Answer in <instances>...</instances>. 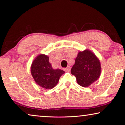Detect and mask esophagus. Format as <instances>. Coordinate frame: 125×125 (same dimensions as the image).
<instances>
[{
    "label": "esophagus",
    "mask_w": 125,
    "mask_h": 125,
    "mask_svg": "<svg viewBox=\"0 0 125 125\" xmlns=\"http://www.w3.org/2000/svg\"><path fill=\"white\" fill-rule=\"evenodd\" d=\"M64 70L66 71V72H69V71H70V70H71V67L68 66L67 67V68H64Z\"/></svg>",
    "instance_id": "34e87169"
}]
</instances>
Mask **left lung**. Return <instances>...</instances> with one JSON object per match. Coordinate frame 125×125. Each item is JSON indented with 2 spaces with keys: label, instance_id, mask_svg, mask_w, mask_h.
Masks as SVG:
<instances>
[{
  "label": "left lung",
  "instance_id": "left-lung-1",
  "mask_svg": "<svg viewBox=\"0 0 125 125\" xmlns=\"http://www.w3.org/2000/svg\"><path fill=\"white\" fill-rule=\"evenodd\" d=\"M101 69L100 60L94 53L87 49L78 53L71 72L76 77L78 84L87 87L98 80Z\"/></svg>",
  "mask_w": 125,
  "mask_h": 125
}]
</instances>
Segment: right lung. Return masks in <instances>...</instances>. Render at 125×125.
<instances>
[{
    "label": "right lung",
    "mask_w": 125,
    "mask_h": 125,
    "mask_svg": "<svg viewBox=\"0 0 125 125\" xmlns=\"http://www.w3.org/2000/svg\"><path fill=\"white\" fill-rule=\"evenodd\" d=\"M31 74L35 82L45 89H52L58 83L59 78L64 73L60 69H53L49 62V57L39 54L31 65Z\"/></svg>",
    "instance_id": "right-lung-1"
}]
</instances>
